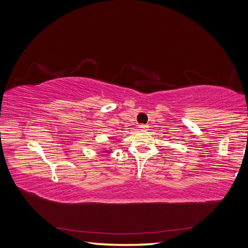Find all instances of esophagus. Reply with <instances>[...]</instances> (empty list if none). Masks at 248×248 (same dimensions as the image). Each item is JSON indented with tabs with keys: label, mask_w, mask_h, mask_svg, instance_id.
<instances>
[{
	"label": "esophagus",
	"mask_w": 248,
	"mask_h": 248,
	"mask_svg": "<svg viewBox=\"0 0 248 248\" xmlns=\"http://www.w3.org/2000/svg\"><path fill=\"white\" fill-rule=\"evenodd\" d=\"M139 128H140V130H148L149 126L145 125V124H140V125H139Z\"/></svg>",
	"instance_id": "34e87169"
}]
</instances>
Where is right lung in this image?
<instances>
[{"instance_id":"add662e5","label":"right lung","mask_w":248,"mask_h":248,"mask_svg":"<svg viewBox=\"0 0 248 248\" xmlns=\"http://www.w3.org/2000/svg\"><path fill=\"white\" fill-rule=\"evenodd\" d=\"M108 153H109V152H108Z\"/></svg>"}]
</instances>
